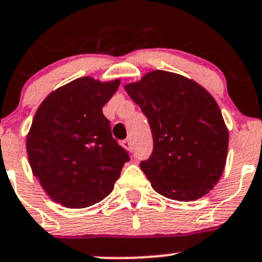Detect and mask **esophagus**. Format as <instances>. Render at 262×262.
<instances>
[{"label": "esophagus", "instance_id": "1", "mask_svg": "<svg viewBox=\"0 0 262 262\" xmlns=\"http://www.w3.org/2000/svg\"><path fill=\"white\" fill-rule=\"evenodd\" d=\"M122 146H123V148H126V150H127V151H132V143H131V140L130 139L123 140Z\"/></svg>", "mask_w": 262, "mask_h": 262}]
</instances>
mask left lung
I'll return each instance as SVG.
<instances>
[{
    "mask_svg": "<svg viewBox=\"0 0 262 262\" xmlns=\"http://www.w3.org/2000/svg\"><path fill=\"white\" fill-rule=\"evenodd\" d=\"M125 90L152 132V154L140 166L154 190L177 201L206 195L224 172L229 147L215 98L193 80L161 70Z\"/></svg>",
    "mask_w": 262,
    "mask_h": 262,
    "instance_id": "left-lung-1",
    "label": "left lung"
}]
</instances>
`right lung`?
I'll list each match as a JSON object with an SVG mask.
<instances>
[{"mask_svg":"<svg viewBox=\"0 0 262 262\" xmlns=\"http://www.w3.org/2000/svg\"><path fill=\"white\" fill-rule=\"evenodd\" d=\"M119 86L120 80L76 78L36 111L26 137L30 166L50 199L64 207L83 209L108 196L130 160L102 114Z\"/></svg>","mask_w":262,"mask_h":262,"instance_id":"add662e5","label":"right lung"}]
</instances>
